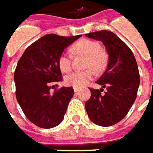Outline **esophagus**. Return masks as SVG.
I'll list each match as a JSON object with an SVG mask.
<instances>
[{
  "mask_svg": "<svg viewBox=\"0 0 153 153\" xmlns=\"http://www.w3.org/2000/svg\"><path fill=\"white\" fill-rule=\"evenodd\" d=\"M73 89L75 93H76V92L79 91V88H73Z\"/></svg>",
  "mask_w": 153,
  "mask_h": 153,
  "instance_id": "obj_1",
  "label": "esophagus"
}]
</instances>
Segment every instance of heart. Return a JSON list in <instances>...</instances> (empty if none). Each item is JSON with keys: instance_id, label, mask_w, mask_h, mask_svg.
<instances>
[{"instance_id": "b5f03b06", "label": "heart", "mask_w": 153, "mask_h": 153, "mask_svg": "<svg viewBox=\"0 0 153 153\" xmlns=\"http://www.w3.org/2000/svg\"><path fill=\"white\" fill-rule=\"evenodd\" d=\"M74 53H81L88 57L87 67L93 68L95 71H100L105 66V57L103 54L100 44L88 39H82L72 47ZM58 66L62 72H68L71 70V58L67 53L63 52L58 58ZM94 76L92 71H74L65 78V82L68 86L74 88H82L85 86Z\"/></svg>"}]
</instances>
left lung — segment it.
I'll list each match as a JSON object with an SVG mask.
<instances>
[{"instance_id":"1","label":"left lung","mask_w":153,"mask_h":153,"mask_svg":"<svg viewBox=\"0 0 153 153\" xmlns=\"http://www.w3.org/2000/svg\"><path fill=\"white\" fill-rule=\"evenodd\" d=\"M87 37L102 42L108 53V65L96 83L107 88H89L90 99L85 108L90 120L102 127L114 125L125 117L134 102L139 85L138 66L131 49L114 33L100 30L85 34Z\"/></svg>"}]
</instances>
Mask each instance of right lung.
I'll return each instance as SVG.
<instances>
[{
    "instance_id": "right-lung-1",
    "label": "right lung",
    "mask_w": 153,
    "mask_h": 153,
    "mask_svg": "<svg viewBox=\"0 0 153 153\" xmlns=\"http://www.w3.org/2000/svg\"><path fill=\"white\" fill-rule=\"evenodd\" d=\"M81 36L46 35L30 45L18 62L14 72L16 98L35 125L51 128L64 119L73 97V88L63 87L51 94L50 85L63 80L58 66L59 56Z\"/></svg>"
}]
</instances>
